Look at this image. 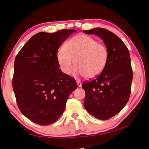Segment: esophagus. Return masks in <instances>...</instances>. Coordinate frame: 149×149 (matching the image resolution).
Here are the masks:
<instances>
[{"mask_svg": "<svg viewBox=\"0 0 149 149\" xmlns=\"http://www.w3.org/2000/svg\"><path fill=\"white\" fill-rule=\"evenodd\" d=\"M77 86L78 87H81V82L80 81H77Z\"/></svg>", "mask_w": 149, "mask_h": 149, "instance_id": "1", "label": "esophagus"}]
</instances>
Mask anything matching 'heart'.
<instances>
[{
    "mask_svg": "<svg viewBox=\"0 0 149 149\" xmlns=\"http://www.w3.org/2000/svg\"><path fill=\"white\" fill-rule=\"evenodd\" d=\"M106 47L86 35H78L68 41L57 53V60L61 72L67 75L72 73L74 65L77 74L93 78L102 72L107 63Z\"/></svg>",
    "mask_w": 149,
    "mask_h": 149,
    "instance_id": "1",
    "label": "heart"
}]
</instances>
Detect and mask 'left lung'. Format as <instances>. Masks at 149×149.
<instances>
[{
    "label": "left lung",
    "mask_w": 149,
    "mask_h": 149,
    "mask_svg": "<svg viewBox=\"0 0 149 149\" xmlns=\"http://www.w3.org/2000/svg\"><path fill=\"white\" fill-rule=\"evenodd\" d=\"M102 40L108 51L107 63L96 79L82 84L86 110L96 118L106 120L120 112L130 94L132 70L129 51L124 42L106 29L83 31Z\"/></svg>",
    "instance_id": "1"
}]
</instances>
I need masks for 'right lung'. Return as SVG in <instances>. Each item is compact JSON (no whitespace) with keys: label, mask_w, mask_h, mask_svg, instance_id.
I'll return each instance as SVG.
<instances>
[{"label":"right lung","mask_w":149,"mask_h":149,"mask_svg":"<svg viewBox=\"0 0 149 149\" xmlns=\"http://www.w3.org/2000/svg\"><path fill=\"white\" fill-rule=\"evenodd\" d=\"M74 32L76 31L37 33L15 58L13 88L17 103L22 114L37 124L55 123L77 88L75 79L59 70L57 60L58 49Z\"/></svg>","instance_id":"right-lung-1"}]
</instances>
